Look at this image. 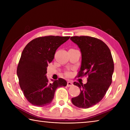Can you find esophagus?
Wrapping results in <instances>:
<instances>
[{
  "instance_id": "obj_1",
  "label": "esophagus",
  "mask_w": 130,
  "mask_h": 130,
  "mask_svg": "<svg viewBox=\"0 0 130 130\" xmlns=\"http://www.w3.org/2000/svg\"><path fill=\"white\" fill-rule=\"evenodd\" d=\"M73 85V83H72L71 81H68V82L67 83V87H71Z\"/></svg>"
}]
</instances>
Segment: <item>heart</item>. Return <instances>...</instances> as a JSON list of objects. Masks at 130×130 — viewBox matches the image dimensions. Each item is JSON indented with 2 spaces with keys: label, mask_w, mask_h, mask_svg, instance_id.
Here are the masks:
<instances>
[{
  "label": "heart",
  "mask_w": 130,
  "mask_h": 130,
  "mask_svg": "<svg viewBox=\"0 0 130 130\" xmlns=\"http://www.w3.org/2000/svg\"><path fill=\"white\" fill-rule=\"evenodd\" d=\"M66 74H67V75H69V72H67V73H66Z\"/></svg>",
  "instance_id": "obj_1"
}]
</instances>
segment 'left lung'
Here are the masks:
<instances>
[{"instance_id": "8db88e82", "label": "left lung", "mask_w": 130, "mask_h": 130, "mask_svg": "<svg viewBox=\"0 0 130 130\" xmlns=\"http://www.w3.org/2000/svg\"><path fill=\"white\" fill-rule=\"evenodd\" d=\"M72 41L81 52V65L78 77L88 76L87 83L74 82L80 89L72 102L80 108H88L100 102L112 83L114 63L111 51L104 42L89 36H74Z\"/></svg>"}]
</instances>
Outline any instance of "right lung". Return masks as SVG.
Returning a JSON list of instances; mask_svg holds the SVG:
<instances>
[{
  "label": "right lung",
  "instance_id": "add662e5",
  "mask_svg": "<svg viewBox=\"0 0 130 130\" xmlns=\"http://www.w3.org/2000/svg\"><path fill=\"white\" fill-rule=\"evenodd\" d=\"M69 38L54 36L38 37L24 48L17 73L24 96L33 105L43 107L49 104L57 88L67 86V82L62 78L50 83L46 74L56 50Z\"/></svg>",
  "mask_w": 130,
  "mask_h": 130
}]
</instances>
